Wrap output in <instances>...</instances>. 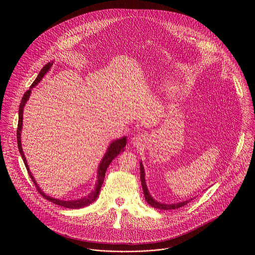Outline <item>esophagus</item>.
Returning <instances> with one entry per match:
<instances>
[{
    "label": "esophagus",
    "mask_w": 255,
    "mask_h": 255,
    "mask_svg": "<svg viewBox=\"0 0 255 255\" xmlns=\"http://www.w3.org/2000/svg\"><path fill=\"white\" fill-rule=\"evenodd\" d=\"M144 141H145V136L143 134H136L131 138V144L134 147L143 145Z\"/></svg>",
    "instance_id": "34e87169"
}]
</instances>
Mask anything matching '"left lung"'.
I'll use <instances>...</instances> for the list:
<instances>
[{
  "label": "left lung",
  "mask_w": 255,
  "mask_h": 255,
  "mask_svg": "<svg viewBox=\"0 0 255 255\" xmlns=\"http://www.w3.org/2000/svg\"><path fill=\"white\" fill-rule=\"evenodd\" d=\"M140 181H141V184H142V189H143V192H144V197H145L146 202L151 205V207H154L156 209H161V210H172V209H178V208H181L182 206L186 205L188 202H190L192 200L189 199V200H185V201H182V202H179V203H176V204H163V203H160V202H157L156 200H154L151 195L149 194V191L146 187L145 179H144V169H143V166L142 164L140 163Z\"/></svg>",
  "instance_id": "8db88e82"
}]
</instances>
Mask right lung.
<instances>
[{"instance_id":"add662e5","label":"right lung","mask_w":255,"mask_h":255,"mask_svg":"<svg viewBox=\"0 0 255 255\" xmlns=\"http://www.w3.org/2000/svg\"><path fill=\"white\" fill-rule=\"evenodd\" d=\"M53 63H48L46 66L43 67V69L40 71L39 74L37 75L35 80L33 81V83L31 84V87H34L36 85L38 82H40V80L42 79V77L46 74V73L50 70V68L52 67ZM30 93H31V90H27L24 94H23V97L21 98V102H20V105H19V110H18V124H17V129H16V138H17V146H18V150H19V153L22 157V160L24 162V165L27 169V172H28V175L29 177L31 178L32 182L35 184V187H36L38 192L47 200L57 204V205H60V206H63V207H66V208H70V209H78V208H81V207H84V206H87L89 205L90 203H92L93 201H95V199L97 198V196L99 195V191H100V188L102 186V183L104 182V178H105V173H106V170L107 168L109 167L110 163L113 161V159H115L120 153L124 152L125 151V147L127 144V137H122L120 139H117L115 141H113L111 144H110L108 149H107V152L105 154V156L103 157L100 165H99V168H98V182L96 183V187L95 189L86 197H83V198H80V199H77V200H70V201H65V200H60V199H55V198H52L50 197L49 195H46L45 193H43L41 191V189L39 188V186L37 185L36 182L34 180V178L32 177L29 169H28V165L26 163V159H25V156L23 154V151H22V148H21V142H20V131H21V128H22V114H23V108H24V105L25 103L27 102L29 96H30Z\"/></svg>"}]
</instances>
